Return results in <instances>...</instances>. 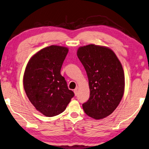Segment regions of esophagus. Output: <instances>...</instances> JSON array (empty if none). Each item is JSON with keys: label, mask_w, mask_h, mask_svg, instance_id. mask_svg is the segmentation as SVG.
Returning a JSON list of instances; mask_svg holds the SVG:
<instances>
[{"label": "esophagus", "mask_w": 149, "mask_h": 149, "mask_svg": "<svg viewBox=\"0 0 149 149\" xmlns=\"http://www.w3.org/2000/svg\"><path fill=\"white\" fill-rule=\"evenodd\" d=\"M74 92L75 95H77V92H78V91H77V88L74 89Z\"/></svg>", "instance_id": "obj_1"}]
</instances>
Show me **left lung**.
I'll use <instances>...</instances> for the list:
<instances>
[{
	"label": "left lung",
	"mask_w": 149,
	"mask_h": 149,
	"mask_svg": "<svg viewBox=\"0 0 149 149\" xmlns=\"http://www.w3.org/2000/svg\"><path fill=\"white\" fill-rule=\"evenodd\" d=\"M77 55L86 72L90 88L89 100L83 104L84 111L95 119H103L114 111L123 97V67L114 52L104 46H82Z\"/></svg>",
	"instance_id": "1"
}]
</instances>
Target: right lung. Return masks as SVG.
Instances as JSON below:
<instances>
[{
	"mask_svg": "<svg viewBox=\"0 0 149 149\" xmlns=\"http://www.w3.org/2000/svg\"><path fill=\"white\" fill-rule=\"evenodd\" d=\"M68 49L52 45L40 49L29 61L23 84L29 100L47 117L62 113L74 93L69 90L61 69Z\"/></svg>",
	"mask_w": 149,
	"mask_h": 149,
	"instance_id": "obj_1",
	"label": "right lung"
}]
</instances>
